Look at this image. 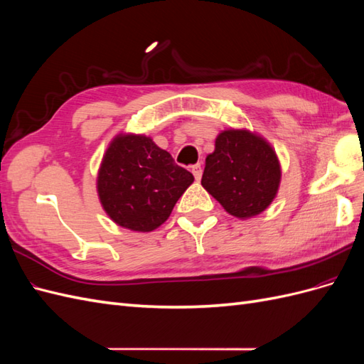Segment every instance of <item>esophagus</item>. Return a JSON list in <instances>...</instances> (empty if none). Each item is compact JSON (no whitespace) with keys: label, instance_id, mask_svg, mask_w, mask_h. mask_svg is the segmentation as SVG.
Instances as JSON below:
<instances>
[{"label":"esophagus","instance_id":"34e87169","mask_svg":"<svg viewBox=\"0 0 364 364\" xmlns=\"http://www.w3.org/2000/svg\"><path fill=\"white\" fill-rule=\"evenodd\" d=\"M191 171H193V174H194L196 181H200V178H202V165H200V164H196V165H193Z\"/></svg>","mask_w":364,"mask_h":364}]
</instances>
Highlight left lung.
Masks as SVG:
<instances>
[{
    "label": "left lung",
    "instance_id": "8db88e82",
    "mask_svg": "<svg viewBox=\"0 0 364 364\" xmlns=\"http://www.w3.org/2000/svg\"><path fill=\"white\" fill-rule=\"evenodd\" d=\"M279 182V161L269 142L249 130L234 129L217 136L202 176L203 188L238 218L262 213L273 202Z\"/></svg>",
    "mask_w": 364,
    "mask_h": 364
}]
</instances>
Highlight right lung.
<instances>
[{
  "label": "right lung",
  "mask_w": 364,
  "mask_h": 364,
  "mask_svg": "<svg viewBox=\"0 0 364 364\" xmlns=\"http://www.w3.org/2000/svg\"><path fill=\"white\" fill-rule=\"evenodd\" d=\"M193 181V174L151 138L121 134L105 153L97 191L106 214L117 225L150 232L170 217Z\"/></svg>",
  "instance_id": "1"
}]
</instances>
